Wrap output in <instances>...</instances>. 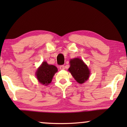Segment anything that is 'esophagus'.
Here are the masks:
<instances>
[{"label":"esophagus","mask_w":127,"mask_h":127,"mask_svg":"<svg viewBox=\"0 0 127 127\" xmlns=\"http://www.w3.org/2000/svg\"><path fill=\"white\" fill-rule=\"evenodd\" d=\"M60 69L61 70H64L65 69V66L64 65H61L60 66Z\"/></svg>","instance_id":"obj_1"}]
</instances>
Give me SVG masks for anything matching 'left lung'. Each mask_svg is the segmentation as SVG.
I'll list each match as a JSON object with an SVG mask.
<instances>
[{
  "instance_id": "left-lung-1",
  "label": "left lung",
  "mask_w": 127,
  "mask_h": 127,
  "mask_svg": "<svg viewBox=\"0 0 127 127\" xmlns=\"http://www.w3.org/2000/svg\"><path fill=\"white\" fill-rule=\"evenodd\" d=\"M69 72L72 74L76 81L79 84H83L90 77L91 73L87 65L81 59L73 58L70 61Z\"/></svg>"
}]
</instances>
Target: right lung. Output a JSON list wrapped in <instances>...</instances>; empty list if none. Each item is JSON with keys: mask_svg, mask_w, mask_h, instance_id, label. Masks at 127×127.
Returning a JSON list of instances; mask_svg holds the SVG:
<instances>
[{"mask_svg": "<svg viewBox=\"0 0 127 127\" xmlns=\"http://www.w3.org/2000/svg\"><path fill=\"white\" fill-rule=\"evenodd\" d=\"M58 71L54 65H48L47 62H43L36 72V76L39 82L45 86L51 82L53 76Z\"/></svg>", "mask_w": 127, "mask_h": 127, "instance_id": "1", "label": "right lung"}]
</instances>
